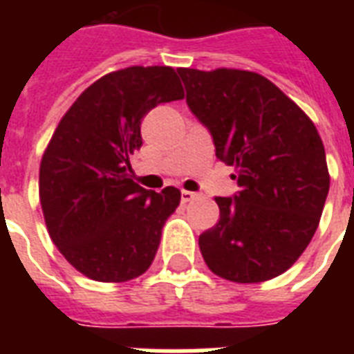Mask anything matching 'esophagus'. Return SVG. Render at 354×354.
<instances>
[{"instance_id":"34e87169","label":"esophagus","mask_w":354,"mask_h":354,"mask_svg":"<svg viewBox=\"0 0 354 354\" xmlns=\"http://www.w3.org/2000/svg\"><path fill=\"white\" fill-rule=\"evenodd\" d=\"M198 196V193H191V191H182V202L185 204V202H191V200H194Z\"/></svg>"}]
</instances>
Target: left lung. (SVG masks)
Segmentation results:
<instances>
[{
  "label": "left lung",
  "instance_id": "obj_1",
  "mask_svg": "<svg viewBox=\"0 0 354 354\" xmlns=\"http://www.w3.org/2000/svg\"><path fill=\"white\" fill-rule=\"evenodd\" d=\"M189 110L235 167L241 191L216 196L221 218L200 235L213 274L261 283L296 263L313 241L329 193L325 149L314 122L261 75L180 68Z\"/></svg>",
  "mask_w": 354,
  "mask_h": 354
}]
</instances>
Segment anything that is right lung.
I'll return each mask as SVG.
<instances>
[{
  "label": "right lung",
  "mask_w": 354,
  "mask_h": 354,
  "mask_svg": "<svg viewBox=\"0 0 354 354\" xmlns=\"http://www.w3.org/2000/svg\"><path fill=\"white\" fill-rule=\"evenodd\" d=\"M182 97L172 68L133 66L93 82L58 122L40 163L41 211L55 246L86 277L122 283L154 261L182 193L139 187L128 154L143 145L145 115Z\"/></svg>",
  "instance_id": "add662e5"
}]
</instances>
